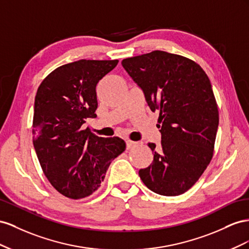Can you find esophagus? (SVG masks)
<instances>
[{
  "instance_id": "esophagus-1",
  "label": "esophagus",
  "mask_w": 249,
  "mask_h": 249,
  "mask_svg": "<svg viewBox=\"0 0 249 249\" xmlns=\"http://www.w3.org/2000/svg\"><path fill=\"white\" fill-rule=\"evenodd\" d=\"M137 145H138L137 142H133V141H130V140H127V141H126L127 149H130V148H132V147H134V146H137Z\"/></svg>"
}]
</instances>
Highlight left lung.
<instances>
[{
    "mask_svg": "<svg viewBox=\"0 0 249 249\" xmlns=\"http://www.w3.org/2000/svg\"><path fill=\"white\" fill-rule=\"evenodd\" d=\"M122 66L160 112L161 142L148 144L153 161L140 170L141 179L156 194H183L214 154L219 111L209 77L195 61L165 51L125 58Z\"/></svg>",
    "mask_w": 249,
    "mask_h": 249,
    "instance_id": "left-lung-1",
    "label": "left lung"
}]
</instances>
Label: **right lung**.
<instances>
[{
    "instance_id": "add662e5",
    "label": "right lung",
    "mask_w": 249,
    "mask_h": 249,
    "mask_svg": "<svg viewBox=\"0 0 249 249\" xmlns=\"http://www.w3.org/2000/svg\"><path fill=\"white\" fill-rule=\"evenodd\" d=\"M119 60L81 59L50 73L35 96L33 146L50 183L72 199L101 186L112 160L125 151L118 137L101 138L82 125L96 118V87Z\"/></svg>"
}]
</instances>
